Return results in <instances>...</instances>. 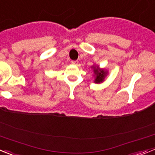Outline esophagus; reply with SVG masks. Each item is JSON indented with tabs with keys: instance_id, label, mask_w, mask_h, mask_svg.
Returning a JSON list of instances; mask_svg holds the SVG:
<instances>
[{
	"instance_id": "esophagus-1",
	"label": "esophagus",
	"mask_w": 155,
	"mask_h": 155,
	"mask_svg": "<svg viewBox=\"0 0 155 155\" xmlns=\"http://www.w3.org/2000/svg\"><path fill=\"white\" fill-rule=\"evenodd\" d=\"M71 64H74V65H77V64H78V61H71Z\"/></svg>"
}]
</instances>
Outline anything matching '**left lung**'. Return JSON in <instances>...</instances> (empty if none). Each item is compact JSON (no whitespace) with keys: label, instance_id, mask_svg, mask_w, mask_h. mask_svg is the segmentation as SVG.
Returning a JSON list of instances; mask_svg holds the SVG:
<instances>
[{"label":"left lung","instance_id":"left-lung-1","mask_svg":"<svg viewBox=\"0 0 155 155\" xmlns=\"http://www.w3.org/2000/svg\"><path fill=\"white\" fill-rule=\"evenodd\" d=\"M93 71H94V76H95V78H94V81L95 83L98 84V83H102V81L105 79V76L107 74V71H105L104 69H100L98 66H92Z\"/></svg>","mask_w":155,"mask_h":155}]
</instances>
